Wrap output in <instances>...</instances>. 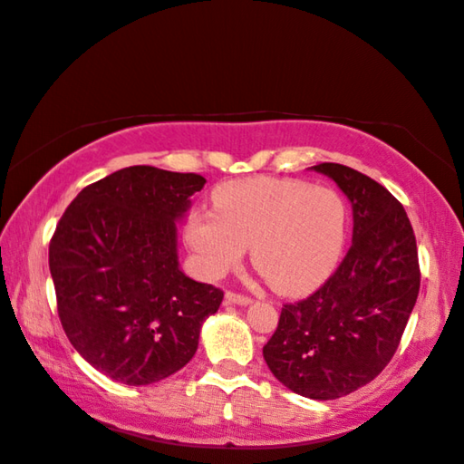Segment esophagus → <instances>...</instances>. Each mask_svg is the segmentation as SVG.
<instances>
[{"label": "esophagus", "mask_w": 464, "mask_h": 464, "mask_svg": "<svg viewBox=\"0 0 464 464\" xmlns=\"http://www.w3.org/2000/svg\"><path fill=\"white\" fill-rule=\"evenodd\" d=\"M226 302L238 304V305H248V304H252V297L246 295V294H238L234 290H228V292H226Z\"/></svg>", "instance_id": "esophagus-1"}]
</instances>
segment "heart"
<instances>
[{"label": "heart", "mask_w": 464, "mask_h": 464, "mask_svg": "<svg viewBox=\"0 0 464 464\" xmlns=\"http://www.w3.org/2000/svg\"><path fill=\"white\" fill-rule=\"evenodd\" d=\"M214 210L192 212L184 238L202 272L220 277L244 258L276 292L297 295L327 280L347 238L342 194L302 179L230 180L212 192Z\"/></svg>", "instance_id": "1"}]
</instances>
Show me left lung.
<instances>
[{
  "instance_id": "8db88e82",
  "label": "left lung",
  "mask_w": 464,
  "mask_h": 464,
  "mask_svg": "<svg viewBox=\"0 0 464 464\" xmlns=\"http://www.w3.org/2000/svg\"><path fill=\"white\" fill-rule=\"evenodd\" d=\"M314 169L352 200L353 244L314 294L284 304L264 359L294 393L332 401L367 385L393 359L417 302L420 267L413 226L393 194L343 164Z\"/></svg>"
}]
</instances>
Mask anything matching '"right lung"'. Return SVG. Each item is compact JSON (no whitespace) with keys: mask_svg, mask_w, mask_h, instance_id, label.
Here are the masks:
<instances>
[{"mask_svg":"<svg viewBox=\"0 0 464 464\" xmlns=\"http://www.w3.org/2000/svg\"><path fill=\"white\" fill-rule=\"evenodd\" d=\"M206 179L129 167L89 184L49 242L57 314L71 345L125 385L177 373L224 292L179 267L177 226Z\"/></svg>","mask_w":464,"mask_h":464,"instance_id":"add662e5","label":"right lung"}]
</instances>
